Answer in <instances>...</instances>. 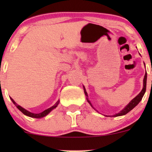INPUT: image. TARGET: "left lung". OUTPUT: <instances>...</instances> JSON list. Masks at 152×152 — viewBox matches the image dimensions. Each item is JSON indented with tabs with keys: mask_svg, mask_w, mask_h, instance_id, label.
I'll use <instances>...</instances> for the list:
<instances>
[{
	"mask_svg": "<svg viewBox=\"0 0 152 152\" xmlns=\"http://www.w3.org/2000/svg\"><path fill=\"white\" fill-rule=\"evenodd\" d=\"M146 80H147V73H145V76H144V79H143V87H142V89L141 91H140V93H139V94L137 95L136 97H134V99H133L132 100L131 102H130L128 104H127L125 107H124L123 110H121V111L119 112L118 113H117V114L114 115H113V117H118V116H121V115H124L127 114L129 112L131 111V110H132L133 108H134L136 106H137L139 103H140V102L142 100V97H143L144 94H145V90H146ZM83 87H84V91H85V96H87V102L90 104V106H91V107H93V108L95 110H96V109H95L94 107H93L92 104L90 103V100L88 99V96H87V92H86L85 87H84V86H83ZM96 111H97V110H96Z\"/></svg>",
	"mask_w": 152,
	"mask_h": 152,
	"instance_id": "8db88e82",
	"label": "left lung"
}]
</instances>
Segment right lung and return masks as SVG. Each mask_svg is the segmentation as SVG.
<instances>
[{
    "label": "right lung",
    "instance_id": "obj_1",
    "mask_svg": "<svg viewBox=\"0 0 152 152\" xmlns=\"http://www.w3.org/2000/svg\"><path fill=\"white\" fill-rule=\"evenodd\" d=\"M10 99H11V100H12V102H13L14 104L16 106L17 108H18V110H20V111L22 112V113H23V114L25 115H27V116H28V117H31V118H41L45 117V116H46L48 114V113H50V112H51L52 110H53V109L56 108V107L58 106V104H59V100H58L57 102H56V104H55L53 105V106H52L51 107H50V108H48V109H47V110H44V111L42 112V113H37H37H31V112H29V111H28V110H26V109L23 108V107H21V106L18 105V104H17L16 102H15V101H14L13 99H12V98H10Z\"/></svg>",
    "mask_w": 152,
    "mask_h": 152
}]
</instances>
